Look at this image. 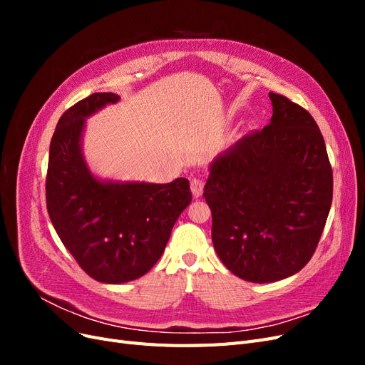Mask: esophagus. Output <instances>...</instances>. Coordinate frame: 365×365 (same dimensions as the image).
Returning a JSON list of instances; mask_svg holds the SVG:
<instances>
[{
	"mask_svg": "<svg viewBox=\"0 0 365 365\" xmlns=\"http://www.w3.org/2000/svg\"><path fill=\"white\" fill-rule=\"evenodd\" d=\"M190 189H192V193L195 197H200L204 192V181L200 178H193L190 181Z\"/></svg>",
	"mask_w": 365,
	"mask_h": 365,
	"instance_id": "1",
	"label": "esophagus"
}]
</instances>
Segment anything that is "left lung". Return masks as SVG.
Listing matches in <instances>:
<instances>
[{
  "mask_svg": "<svg viewBox=\"0 0 365 365\" xmlns=\"http://www.w3.org/2000/svg\"><path fill=\"white\" fill-rule=\"evenodd\" d=\"M269 98V125L220 152L204 187L219 259L252 283L291 277L311 260L334 193L312 115L284 96Z\"/></svg>",
  "mask_w": 365,
  "mask_h": 365,
  "instance_id": "obj_1",
  "label": "left lung"
}]
</instances>
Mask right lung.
Returning <instances> with one entry per match:
<instances>
[{"label": "right lung", "instance_id": "obj_1", "mask_svg": "<svg viewBox=\"0 0 365 365\" xmlns=\"http://www.w3.org/2000/svg\"><path fill=\"white\" fill-rule=\"evenodd\" d=\"M120 96L94 93L67 109L50 143L47 210L59 239L97 282L120 284L145 275L192 202L189 180L168 184L96 176L83 157L86 118Z\"/></svg>", "mask_w": 365, "mask_h": 365}]
</instances>
